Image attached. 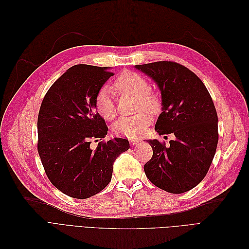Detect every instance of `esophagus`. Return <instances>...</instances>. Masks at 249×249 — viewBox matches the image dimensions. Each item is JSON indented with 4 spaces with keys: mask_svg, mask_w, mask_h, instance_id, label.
<instances>
[{
    "mask_svg": "<svg viewBox=\"0 0 249 249\" xmlns=\"http://www.w3.org/2000/svg\"><path fill=\"white\" fill-rule=\"evenodd\" d=\"M141 141L139 140V139H135V140H131V143H132V145H137V144H139Z\"/></svg>",
    "mask_w": 249,
    "mask_h": 249,
    "instance_id": "1",
    "label": "esophagus"
}]
</instances>
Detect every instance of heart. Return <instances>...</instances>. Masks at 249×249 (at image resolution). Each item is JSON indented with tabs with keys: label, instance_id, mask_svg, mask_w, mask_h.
Returning a JSON list of instances; mask_svg holds the SVG:
<instances>
[{
	"label": "heart",
	"instance_id": "1",
	"mask_svg": "<svg viewBox=\"0 0 249 249\" xmlns=\"http://www.w3.org/2000/svg\"><path fill=\"white\" fill-rule=\"evenodd\" d=\"M114 88L118 93L130 94L137 97L136 111L143 112L130 116L123 117L115 123L113 130L118 135L127 138H137L145 131L150 123L149 113L158 112L160 108V99L156 93L149 91L150 85L147 80L141 74L131 71H124L114 82ZM95 108L99 114L106 120H112L116 117L117 111L113 99L112 90L108 86H104L95 97Z\"/></svg>",
	"mask_w": 249,
	"mask_h": 249
}]
</instances>
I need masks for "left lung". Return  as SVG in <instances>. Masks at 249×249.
Listing matches in <instances>:
<instances>
[{"label":"left lung","instance_id":"left-lung-1","mask_svg":"<svg viewBox=\"0 0 249 249\" xmlns=\"http://www.w3.org/2000/svg\"><path fill=\"white\" fill-rule=\"evenodd\" d=\"M153 78L162 94L163 112L155 130L173 134L175 140H148L153 157L145 165L147 178L170 193H184L197 186L209 171L218 143V117L202 81L186 66L158 61L135 66Z\"/></svg>","mask_w":249,"mask_h":249}]
</instances>
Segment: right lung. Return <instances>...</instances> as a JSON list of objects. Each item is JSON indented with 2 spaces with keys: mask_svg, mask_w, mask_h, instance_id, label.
Wrapping results in <instances>:
<instances>
[{
  "mask_svg": "<svg viewBox=\"0 0 249 249\" xmlns=\"http://www.w3.org/2000/svg\"><path fill=\"white\" fill-rule=\"evenodd\" d=\"M108 67L78 64L67 70L44 95L37 120V149L50 182L73 198L85 199L110 183L116 158L127 139L106 137L108 126L95 97L110 77Z\"/></svg>",
  "mask_w": 249,
  "mask_h": 249,
  "instance_id": "right-lung-1",
  "label": "right lung"
}]
</instances>
